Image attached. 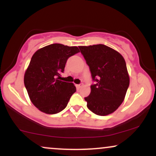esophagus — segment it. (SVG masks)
<instances>
[{
	"instance_id": "1",
	"label": "esophagus",
	"mask_w": 156,
	"mask_h": 156,
	"mask_svg": "<svg viewBox=\"0 0 156 156\" xmlns=\"http://www.w3.org/2000/svg\"><path fill=\"white\" fill-rule=\"evenodd\" d=\"M76 87L77 89H80V87H83V84H76Z\"/></svg>"
}]
</instances>
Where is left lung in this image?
<instances>
[{
  "label": "left lung",
  "mask_w": 156,
  "mask_h": 156,
  "mask_svg": "<svg viewBox=\"0 0 156 156\" xmlns=\"http://www.w3.org/2000/svg\"><path fill=\"white\" fill-rule=\"evenodd\" d=\"M92 79L90 94L85 98L87 107L100 116L112 114L125 99L130 83L125 61L119 52L104 44L79 46Z\"/></svg>",
  "instance_id": "obj_1"
}]
</instances>
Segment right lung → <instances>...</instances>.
<instances>
[{"label": "right lung", "mask_w": 156, "mask_h": 156, "mask_svg": "<svg viewBox=\"0 0 156 156\" xmlns=\"http://www.w3.org/2000/svg\"><path fill=\"white\" fill-rule=\"evenodd\" d=\"M80 52L76 46L52 44L37 50L24 75V83L31 103L40 112L54 114L66 108L76 92L73 83L60 80L69 57Z\"/></svg>", "instance_id": "1"}]
</instances>
